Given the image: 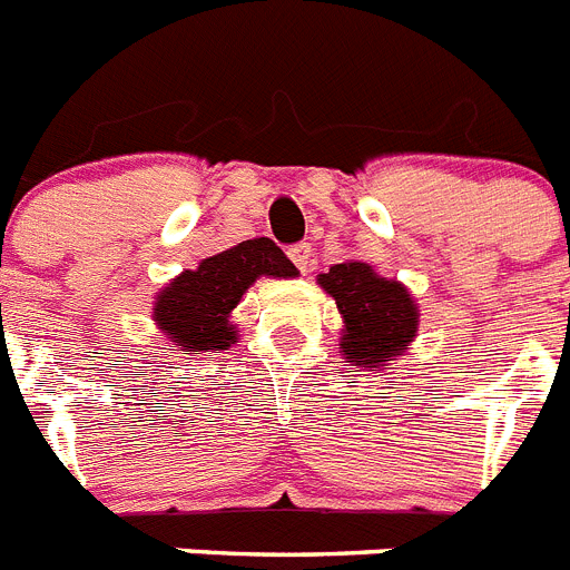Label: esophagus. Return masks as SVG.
<instances>
[{
  "label": "esophagus",
  "instance_id": "1",
  "mask_svg": "<svg viewBox=\"0 0 570 570\" xmlns=\"http://www.w3.org/2000/svg\"><path fill=\"white\" fill-rule=\"evenodd\" d=\"M288 256H291V262H294L296 268L305 274V271L311 268V256H314V248H311L308 242H299V245H294V248L288 250Z\"/></svg>",
  "mask_w": 570,
  "mask_h": 570
}]
</instances>
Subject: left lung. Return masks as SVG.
Masks as SVG:
<instances>
[{"label":"left lung","mask_w":570,"mask_h":570,"mask_svg":"<svg viewBox=\"0 0 570 570\" xmlns=\"http://www.w3.org/2000/svg\"><path fill=\"white\" fill-rule=\"evenodd\" d=\"M316 285L334 296L342 316L340 354L362 371H385L405 356L420 331V305L400 279L376 274L374 265L345 259L316 276Z\"/></svg>","instance_id":"obj_1"}]
</instances>
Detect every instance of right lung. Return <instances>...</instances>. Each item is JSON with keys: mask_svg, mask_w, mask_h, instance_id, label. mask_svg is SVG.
Listing matches in <instances>:
<instances>
[{"mask_svg": "<svg viewBox=\"0 0 570 570\" xmlns=\"http://www.w3.org/2000/svg\"><path fill=\"white\" fill-rule=\"evenodd\" d=\"M294 262L276 248L268 236L245 239L234 248L199 262V268L183 271L154 299V325L168 340L170 351L223 354L239 342L230 314L259 276L294 279Z\"/></svg>", "mask_w": 570, "mask_h": 570, "instance_id": "obj_1", "label": "right lung"}]
</instances>
